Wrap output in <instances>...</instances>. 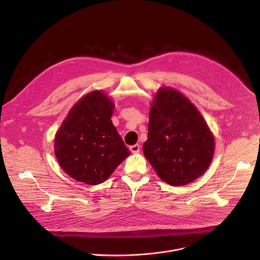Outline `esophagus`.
Wrapping results in <instances>:
<instances>
[{
	"mask_svg": "<svg viewBox=\"0 0 260 260\" xmlns=\"http://www.w3.org/2000/svg\"><path fill=\"white\" fill-rule=\"evenodd\" d=\"M129 150L133 154H139L140 153V150H141V146L139 144L137 145H134V146H131L129 147Z\"/></svg>",
	"mask_w": 260,
	"mask_h": 260,
	"instance_id": "esophagus-1",
	"label": "esophagus"
}]
</instances>
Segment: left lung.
<instances>
[{
  "mask_svg": "<svg viewBox=\"0 0 260 260\" xmlns=\"http://www.w3.org/2000/svg\"><path fill=\"white\" fill-rule=\"evenodd\" d=\"M214 147V137L197 107L181 92L159 88L143 147L156 175L169 185H187L206 172Z\"/></svg>",
  "mask_w": 260,
  "mask_h": 260,
  "instance_id": "1",
  "label": "left lung"
}]
</instances>
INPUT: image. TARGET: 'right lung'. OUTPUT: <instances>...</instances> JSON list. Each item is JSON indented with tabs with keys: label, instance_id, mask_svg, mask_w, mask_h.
Masks as SVG:
<instances>
[{
	"label": "right lung",
	"instance_id": "right-lung-1",
	"mask_svg": "<svg viewBox=\"0 0 260 260\" xmlns=\"http://www.w3.org/2000/svg\"><path fill=\"white\" fill-rule=\"evenodd\" d=\"M113 103L100 90L82 98L56 133L55 156L74 180L87 185L104 183L129 156L110 119Z\"/></svg>",
	"mask_w": 260,
	"mask_h": 260
}]
</instances>
